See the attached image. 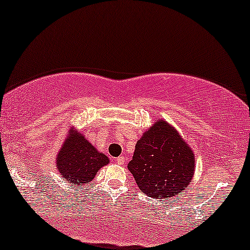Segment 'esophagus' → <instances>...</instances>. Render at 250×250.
Here are the masks:
<instances>
[{
  "label": "esophagus",
  "mask_w": 250,
  "mask_h": 250,
  "mask_svg": "<svg viewBox=\"0 0 250 250\" xmlns=\"http://www.w3.org/2000/svg\"><path fill=\"white\" fill-rule=\"evenodd\" d=\"M116 161L119 165H122V166H125V164H127V159H125V156H119V158L116 159Z\"/></svg>",
  "instance_id": "34e87169"
}]
</instances>
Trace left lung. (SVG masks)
<instances>
[{
  "instance_id": "left-lung-1",
  "label": "left lung",
  "mask_w": 250,
  "mask_h": 250,
  "mask_svg": "<svg viewBox=\"0 0 250 250\" xmlns=\"http://www.w3.org/2000/svg\"><path fill=\"white\" fill-rule=\"evenodd\" d=\"M194 154L166 121L154 123L135 146L128 169L142 193L171 198L185 190L194 174Z\"/></svg>"
}]
</instances>
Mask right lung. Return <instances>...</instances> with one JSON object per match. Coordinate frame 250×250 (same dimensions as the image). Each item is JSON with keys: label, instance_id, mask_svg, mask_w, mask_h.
<instances>
[{"label": "right lung", "instance_id": "1", "mask_svg": "<svg viewBox=\"0 0 250 250\" xmlns=\"http://www.w3.org/2000/svg\"><path fill=\"white\" fill-rule=\"evenodd\" d=\"M57 155V167L65 182L71 185H84L92 182L97 172L108 165V156L98 152L83 134L71 129Z\"/></svg>", "mask_w": 250, "mask_h": 250}]
</instances>
